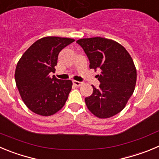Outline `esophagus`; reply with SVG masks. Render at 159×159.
<instances>
[{"label":"esophagus","instance_id":"obj_1","mask_svg":"<svg viewBox=\"0 0 159 159\" xmlns=\"http://www.w3.org/2000/svg\"><path fill=\"white\" fill-rule=\"evenodd\" d=\"M73 84H75V85H76V86L79 87L81 86V85H82L83 83L81 82V81H73Z\"/></svg>","mask_w":159,"mask_h":159}]
</instances>
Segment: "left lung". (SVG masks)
Returning a JSON list of instances; mask_svg holds the SVG:
<instances>
[{
	"label": "left lung",
	"mask_w": 159,
	"mask_h": 159,
	"mask_svg": "<svg viewBox=\"0 0 159 159\" xmlns=\"http://www.w3.org/2000/svg\"><path fill=\"white\" fill-rule=\"evenodd\" d=\"M89 60V68L99 70L100 86L84 98L88 109L95 116L107 118L119 113L133 95L136 70L126 49L107 38H83L77 41Z\"/></svg>",
	"instance_id": "1"
}]
</instances>
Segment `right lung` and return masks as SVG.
<instances>
[{"label": "right lung", "mask_w": 159, "mask_h": 159, "mask_svg": "<svg viewBox=\"0 0 159 159\" xmlns=\"http://www.w3.org/2000/svg\"><path fill=\"white\" fill-rule=\"evenodd\" d=\"M71 38L46 37L35 41L16 66L15 79L22 100L28 108L42 116L54 115L64 106L72 88L70 80H60L56 71L58 56L74 42Z\"/></svg>", "instance_id": "1"}]
</instances>
